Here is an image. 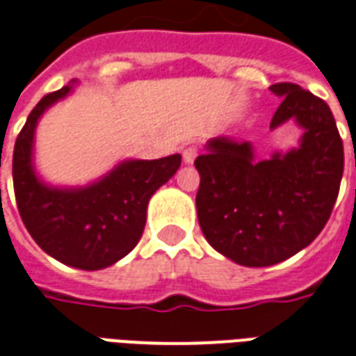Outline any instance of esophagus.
I'll list each match as a JSON object with an SVG mask.
<instances>
[{"instance_id": "obj_1", "label": "esophagus", "mask_w": 356, "mask_h": 356, "mask_svg": "<svg viewBox=\"0 0 356 356\" xmlns=\"http://www.w3.org/2000/svg\"><path fill=\"white\" fill-rule=\"evenodd\" d=\"M198 156V149L196 147H186L185 151H183V160H185L186 164H192L194 160Z\"/></svg>"}]
</instances>
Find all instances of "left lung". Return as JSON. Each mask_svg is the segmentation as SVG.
Segmentation results:
<instances>
[{
	"label": "left lung",
	"instance_id": "8db88e82",
	"mask_svg": "<svg viewBox=\"0 0 356 356\" xmlns=\"http://www.w3.org/2000/svg\"><path fill=\"white\" fill-rule=\"evenodd\" d=\"M283 97L270 128L294 120L298 149L254 160L249 141L213 138L196 158L198 220L215 251L249 268L272 266L317 238L343 175V143L330 107L294 83L270 86Z\"/></svg>",
	"mask_w": 356,
	"mask_h": 356
}]
</instances>
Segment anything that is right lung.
<instances>
[{
    "mask_svg": "<svg viewBox=\"0 0 356 356\" xmlns=\"http://www.w3.org/2000/svg\"><path fill=\"white\" fill-rule=\"evenodd\" d=\"M71 83L39 102L20 130L13 152L18 213L35 243L52 259L79 270H104L138 245L149 200L181 165V154L124 160L96 183L56 188L35 175L31 152L35 126L52 104L73 90Z\"/></svg>",
    "mask_w": 356,
    "mask_h": 356,
    "instance_id": "1",
    "label": "right lung"
}]
</instances>
